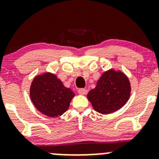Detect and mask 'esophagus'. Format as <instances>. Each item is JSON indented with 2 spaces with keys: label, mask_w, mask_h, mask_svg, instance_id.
Segmentation results:
<instances>
[{
  "label": "esophagus",
  "mask_w": 159,
  "mask_h": 159,
  "mask_svg": "<svg viewBox=\"0 0 159 159\" xmlns=\"http://www.w3.org/2000/svg\"><path fill=\"white\" fill-rule=\"evenodd\" d=\"M78 93H79L80 95H86L87 93V89H80L78 90Z\"/></svg>",
  "instance_id": "1"
}]
</instances>
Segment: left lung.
<instances>
[{"instance_id": "obj_1", "label": "left lung", "mask_w": 159, "mask_h": 159, "mask_svg": "<svg viewBox=\"0 0 159 159\" xmlns=\"http://www.w3.org/2000/svg\"><path fill=\"white\" fill-rule=\"evenodd\" d=\"M130 93V82L127 75L112 68L102 73L96 86L87 94V98L97 112L108 114L124 106Z\"/></svg>"}]
</instances>
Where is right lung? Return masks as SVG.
I'll list each match as a JSON object with an SVG mask.
<instances>
[{"label": "right lung", "mask_w": 159, "mask_h": 159, "mask_svg": "<svg viewBox=\"0 0 159 159\" xmlns=\"http://www.w3.org/2000/svg\"><path fill=\"white\" fill-rule=\"evenodd\" d=\"M32 102L37 110L49 117L61 116L68 110L75 94L64 86L54 73L46 72L34 77L30 89Z\"/></svg>", "instance_id": "add662e5"}]
</instances>
